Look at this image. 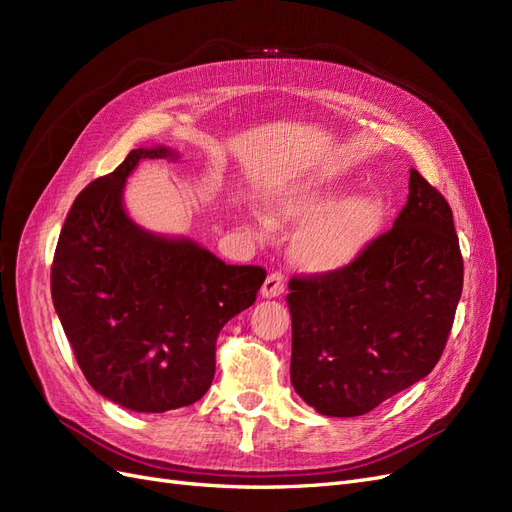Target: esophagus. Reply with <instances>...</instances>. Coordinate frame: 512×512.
Wrapping results in <instances>:
<instances>
[{"label":"esophagus","instance_id":"34e87169","mask_svg":"<svg viewBox=\"0 0 512 512\" xmlns=\"http://www.w3.org/2000/svg\"><path fill=\"white\" fill-rule=\"evenodd\" d=\"M284 290H286V277H284V273L273 271V273L267 275L265 284H262V288H260V294L265 299H275V297H282Z\"/></svg>","mask_w":512,"mask_h":512}]
</instances>
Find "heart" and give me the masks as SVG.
Returning <instances> with one entry per match:
<instances>
[{
    "instance_id": "1",
    "label": "heart",
    "mask_w": 512,
    "mask_h": 512,
    "mask_svg": "<svg viewBox=\"0 0 512 512\" xmlns=\"http://www.w3.org/2000/svg\"><path fill=\"white\" fill-rule=\"evenodd\" d=\"M352 183L335 177H312L288 188L275 200L277 215L307 222L299 235V258L316 273L348 269L378 237L386 203L376 192L350 194ZM260 232L273 228V215L254 209Z\"/></svg>"
}]
</instances>
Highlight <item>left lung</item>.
<instances>
[{"instance_id":"1","label":"left lung","mask_w":512,"mask_h":512,"mask_svg":"<svg viewBox=\"0 0 512 512\" xmlns=\"http://www.w3.org/2000/svg\"><path fill=\"white\" fill-rule=\"evenodd\" d=\"M393 228L337 273L292 277L290 382L322 416H361L440 361L463 288L444 196L410 168Z\"/></svg>"}]
</instances>
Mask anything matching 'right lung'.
Returning a JSON list of instances; mask_svg holds the SVG:
<instances>
[{
    "label": "right lung",
    "mask_w": 512,
    "mask_h": 512,
    "mask_svg": "<svg viewBox=\"0 0 512 512\" xmlns=\"http://www.w3.org/2000/svg\"><path fill=\"white\" fill-rule=\"evenodd\" d=\"M160 158L179 160V151L132 149L76 196L51 269L55 312L87 382L132 412H166L203 397L215 374V339L267 277L130 218L126 181L138 162Z\"/></svg>",
    "instance_id": "obj_1"
}]
</instances>
